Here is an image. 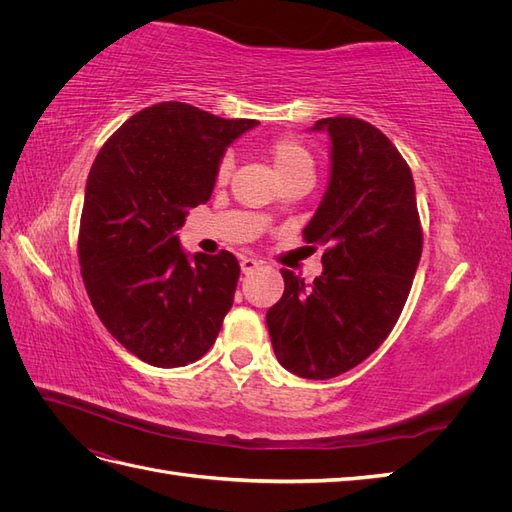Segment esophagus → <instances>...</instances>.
I'll use <instances>...</instances> for the list:
<instances>
[{"label": "esophagus", "instance_id": "obj_1", "mask_svg": "<svg viewBox=\"0 0 512 512\" xmlns=\"http://www.w3.org/2000/svg\"><path fill=\"white\" fill-rule=\"evenodd\" d=\"M260 265V262L256 260V258H247V256H243L241 258V271L247 275V273H252L256 267Z\"/></svg>", "mask_w": 512, "mask_h": 512}]
</instances>
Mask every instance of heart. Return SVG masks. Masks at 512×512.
<instances>
[{
    "label": "heart",
    "mask_w": 512,
    "mask_h": 512,
    "mask_svg": "<svg viewBox=\"0 0 512 512\" xmlns=\"http://www.w3.org/2000/svg\"><path fill=\"white\" fill-rule=\"evenodd\" d=\"M267 153H269L275 173H277V177H280L282 183L294 175H301V173L314 175L312 153H309V149L303 143H299L297 138H277V141H273L269 145ZM230 170H232V160L226 156L220 160L218 170H215V179H218V183L228 181ZM269 213L271 211H265V215H260V220H267Z\"/></svg>",
    "instance_id": "heart-1"
}]
</instances>
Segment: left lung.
Segmentation results:
<instances>
[{"mask_svg": "<svg viewBox=\"0 0 512 512\" xmlns=\"http://www.w3.org/2000/svg\"><path fill=\"white\" fill-rule=\"evenodd\" d=\"M331 177L307 243L324 245L322 275L305 284L282 269L284 294L267 327L277 361L307 380H327L376 352L406 305L423 252L414 179L397 147L371 123L327 117Z\"/></svg>", "mask_w": 512, "mask_h": 512, "instance_id": "left-lung-1", "label": "left lung"}]
</instances>
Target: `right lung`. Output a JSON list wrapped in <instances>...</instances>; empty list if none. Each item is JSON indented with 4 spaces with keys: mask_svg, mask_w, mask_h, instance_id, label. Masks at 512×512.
<instances>
[{
    "mask_svg": "<svg viewBox=\"0 0 512 512\" xmlns=\"http://www.w3.org/2000/svg\"><path fill=\"white\" fill-rule=\"evenodd\" d=\"M258 126L185 102L132 115L89 170L79 260L98 318L117 342L153 367L198 361L232 307L239 262L181 250L177 230L207 203L226 147Z\"/></svg>",
    "mask_w": 512,
    "mask_h": 512,
    "instance_id": "1",
    "label": "right lung"
}]
</instances>
